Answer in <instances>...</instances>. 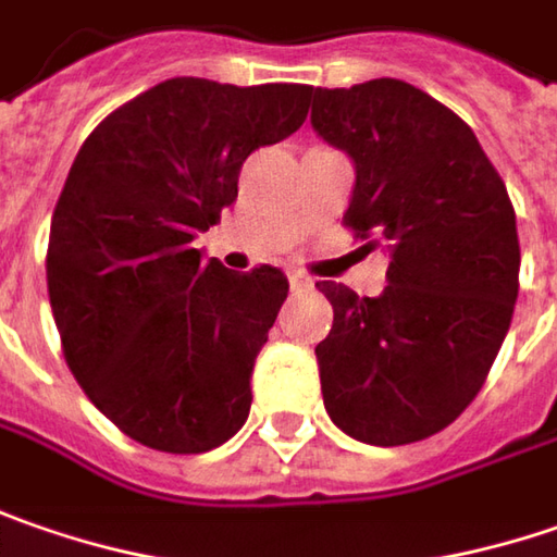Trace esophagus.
<instances>
[{"label":"esophagus","mask_w":557,"mask_h":557,"mask_svg":"<svg viewBox=\"0 0 557 557\" xmlns=\"http://www.w3.org/2000/svg\"><path fill=\"white\" fill-rule=\"evenodd\" d=\"M289 283H293V289H311L314 286V280L308 277L305 271H289Z\"/></svg>","instance_id":"34e87169"}]
</instances>
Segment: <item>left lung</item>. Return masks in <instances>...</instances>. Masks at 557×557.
<instances>
[{
	"label": "left lung",
	"mask_w": 557,
	"mask_h": 557,
	"mask_svg": "<svg viewBox=\"0 0 557 557\" xmlns=\"http://www.w3.org/2000/svg\"><path fill=\"white\" fill-rule=\"evenodd\" d=\"M311 127L355 164L343 221L389 252L374 299L318 283L333 305L314 349L326 414L368 446L418 443L471 405L505 343L515 208L471 127L405 81L318 86Z\"/></svg>",
	"instance_id": "obj_1"
}]
</instances>
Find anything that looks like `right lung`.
<instances>
[{"instance_id": "obj_1", "label": "right lung", "mask_w": 557, "mask_h": 557, "mask_svg": "<svg viewBox=\"0 0 557 557\" xmlns=\"http://www.w3.org/2000/svg\"><path fill=\"white\" fill-rule=\"evenodd\" d=\"M311 86L174 77L86 136L49 231L46 280L71 374L131 440L199 455L249 418L252 368L289 280L206 261L193 239L239 168L305 121Z\"/></svg>"}]
</instances>
